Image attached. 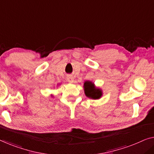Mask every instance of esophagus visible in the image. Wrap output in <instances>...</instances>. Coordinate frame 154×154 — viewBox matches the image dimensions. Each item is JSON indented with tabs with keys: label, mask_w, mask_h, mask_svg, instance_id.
Wrapping results in <instances>:
<instances>
[{
	"label": "esophagus",
	"mask_w": 154,
	"mask_h": 154,
	"mask_svg": "<svg viewBox=\"0 0 154 154\" xmlns=\"http://www.w3.org/2000/svg\"><path fill=\"white\" fill-rule=\"evenodd\" d=\"M67 81L69 82V83H73V78L71 75H68L66 77Z\"/></svg>",
	"instance_id": "34e87169"
}]
</instances>
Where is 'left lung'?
<instances>
[{"instance_id": "8db88e82", "label": "left lung", "mask_w": 154, "mask_h": 154, "mask_svg": "<svg viewBox=\"0 0 154 154\" xmlns=\"http://www.w3.org/2000/svg\"><path fill=\"white\" fill-rule=\"evenodd\" d=\"M84 90H85V95L88 97L97 100L100 99L102 95V90L100 89H97L94 87V83L90 81H86L84 83Z\"/></svg>"}]
</instances>
